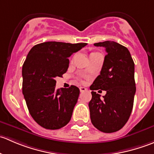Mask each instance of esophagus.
Masks as SVG:
<instances>
[{
	"mask_svg": "<svg viewBox=\"0 0 154 154\" xmlns=\"http://www.w3.org/2000/svg\"><path fill=\"white\" fill-rule=\"evenodd\" d=\"M86 88H85V87H80V92H83V91H86Z\"/></svg>",
	"mask_w": 154,
	"mask_h": 154,
	"instance_id": "1",
	"label": "esophagus"
}]
</instances>
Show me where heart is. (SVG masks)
Instances as JSON below:
<instances>
[{
	"instance_id": "heart-1",
	"label": "heart",
	"mask_w": 154,
	"mask_h": 154,
	"mask_svg": "<svg viewBox=\"0 0 154 154\" xmlns=\"http://www.w3.org/2000/svg\"><path fill=\"white\" fill-rule=\"evenodd\" d=\"M97 54V53H91V54Z\"/></svg>"
}]
</instances>
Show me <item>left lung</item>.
Instances as JSON below:
<instances>
[{"mask_svg":"<svg viewBox=\"0 0 154 154\" xmlns=\"http://www.w3.org/2000/svg\"><path fill=\"white\" fill-rule=\"evenodd\" d=\"M106 48L100 74L90 86L91 100L88 103L92 125L103 133L121 130L131 114L136 93L135 65L127 48L113 41L94 44ZM104 90L103 98L95 90Z\"/></svg>","mask_w":154,"mask_h":154,"instance_id":"left-lung-1","label":"left lung"}]
</instances>
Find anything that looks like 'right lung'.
Segmentation results:
<instances>
[{
	"mask_svg": "<svg viewBox=\"0 0 154 154\" xmlns=\"http://www.w3.org/2000/svg\"><path fill=\"white\" fill-rule=\"evenodd\" d=\"M86 43L47 42L31 48L22 67V92L29 114L38 125L57 130L71 120L80 89H56V77L67 71L71 54Z\"/></svg>",
	"mask_w": 154,
	"mask_h": 154,
	"instance_id": "add662e5",
	"label": "right lung"
}]
</instances>
